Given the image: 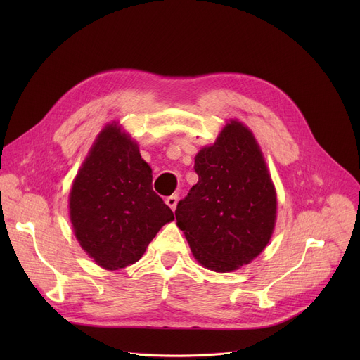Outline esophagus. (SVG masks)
Returning <instances> with one entry per match:
<instances>
[{
	"instance_id": "1",
	"label": "esophagus",
	"mask_w": 360,
	"mask_h": 360,
	"mask_svg": "<svg viewBox=\"0 0 360 360\" xmlns=\"http://www.w3.org/2000/svg\"><path fill=\"white\" fill-rule=\"evenodd\" d=\"M178 195L176 194H174V195H169V197H166V200H165V202L170 207V209L172 210H175L176 209V204H178Z\"/></svg>"
}]
</instances>
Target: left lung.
Segmentation results:
<instances>
[{
    "label": "left lung",
    "instance_id": "8db88e82",
    "mask_svg": "<svg viewBox=\"0 0 360 360\" xmlns=\"http://www.w3.org/2000/svg\"><path fill=\"white\" fill-rule=\"evenodd\" d=\"M198 182L176 205V224L205 269L226 273L250 264L273 235L277 197L250 128L231 121L194 163Z\"/></svg>",
    "mask_w": 360,
    "mask_h": 360
}]
</instances>
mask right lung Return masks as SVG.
I'll list each match as a JSON object with an SVG mask.
<instances>
[{
  "instance_id": "right-lung-1",
  "label": "right lung",
  "mask_w": 360,
  "mask_h": 360,
  "mask_svg": "<svg viewBox=\"0 0 360 360\" xmlns=\"http://www.w3.org/2000/svg\"><path fill=\"white\" fill-rule=\"evenodd\" d=\"M151 167L115 122L93 143L70 193V219L80 247L106 270L137 262L174 213L151 188Z\"/></svg>"
}]
</instances>
